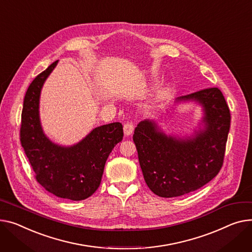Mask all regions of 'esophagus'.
Segmentation results:
<instances>
[{
	"label": "esophagus",
	"mask_w": 252,
	"mask_h": 252,
	"mask_svg": "<svg viewBox=\"0 0 252 252\" xmlns=\"http://www.w3.org/2000/svg\"><path fill=\"white\" fill-rule=\"evenodd\" d=\"M133 128H135V126H133V125L131 123H127L124 126V131H125V135L126 136H130L132 131H133Z\"/></svg>",
	"instance_id": "obj_1"
}]
</instances>
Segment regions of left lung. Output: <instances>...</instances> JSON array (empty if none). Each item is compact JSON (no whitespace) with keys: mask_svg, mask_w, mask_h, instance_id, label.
I'll return each mask as SVG.
<instances>
[{"mask_svg":"<svg viewBox=\"0 0 252 252\" xmlns=\"http://www.w3.org/2000/svg\"><path fill=\"white\" fill-rule=\"evenodd\" d=\"M188 102H196L204 114L190 135H167L156 121L147 119L138 124L132 136L147 186L161 197L200 189L223 165L231 116L222 92L209 88L180 96L174 106Z\"/></svg>","mask_w":252,"mask_h":252,"instance_id":"obj_1","label":"left lung"}]
</instances>
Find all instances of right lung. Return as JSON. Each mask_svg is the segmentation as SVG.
<instances>
[{
    "label": "right lung",
    "mask_w": 252,
    "mask_h": 252,
    "mask_svg": "<svg viewBox=\"0 0 252 252\" xmlns=\"http://www.w3.org/2000/svg\"><path fill=\"white\" fill-rule=\"evenodd\" d=\"M59 61L32 81L24 97L20 141L36 180L59 197L82 200L99 188L106 160L124 137L123 125L112 123L93 128L77 144L63 146L45 135L39 116L44 82Z\"/></svg>",
    "instance_id": "1"
}]
</instances>
